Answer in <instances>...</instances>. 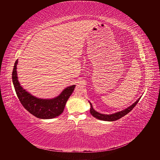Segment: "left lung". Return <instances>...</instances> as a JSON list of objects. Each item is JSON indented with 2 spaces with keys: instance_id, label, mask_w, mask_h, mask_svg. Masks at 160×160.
Returning <instances> with one entry per match:
<instances>
[{
  "instance_id": "8db88e82",
  "label": "left lung",
  "mask_w": 160,
  "mask_h": 160,
  "mask_svg": "<svg viewBox=\"0 0 160 160\" xmlns=\"http://www.w3.org/2000/svg\"><path fill=\"white\" fill-rule=\"evenodd\" d=\"M139 99H140V98L139 99H138L132 105H131L130 107H129L128 108L125 109L122 111H119V112H118V113H114V114H111V115H104V114H101V113L97 112L96 111H95L93 109V106H92L91 103H90V105H91L90 113L93 116L94 118L98 119L103 120V121H109V122H113V121L119 119L120 118H122V117H123V116H125V115H127L128 113H129L130 111L135 107V105H137Z\"/></svg>"
}]
</instances>
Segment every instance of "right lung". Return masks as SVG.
Masks as SVG:
<instances>
[{
	"label": "right lung",
	"mask_w": 160,
	"mask_h": 160,
	"mask_svg": "<svg viewBox=\"0 0 160 160\" xmlns=\"http://www.w3.org/2000/svg\"><path fill=\"white\" fill-rule=\"evenodd\" d=\"M15 61L12 70V83L17 95L22 105L28 112L40 119H52L60 115L65 109L67 100L72 94L75 85L66 88L57 98L52 99H38L29 94L20 85L17 79V65Z\"/></svg>",
	"instance_id": "obj_1"
}]
</instances>
